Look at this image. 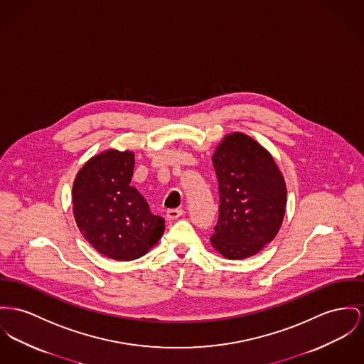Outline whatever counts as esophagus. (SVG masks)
<instances>
[{
    "label": "esophagus",
    "mask_w": 364,
    "mask_h": 364,
    "mask_svg": "<svg viewBox=\"0 0 364 364\" xmlns=\"http://www.w3.org/2000/svg\"><path fill=\"white\" fill-rule=\"evenodd\" d=\"M181 215H183V210L182 208H173V210H168L167 211V219H170V220L178 219Z\"/></svg>",
    "instance_id": "1"
}]
</instances>
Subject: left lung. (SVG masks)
Wrapping results in <instances>:
<instances>
[{
	"label": "left lung",
	"instance_id": "8db88e82",
	"mask_svg": "<svg viewBox=\"0 0 364 364\" xmlns=\"http://www.w3.org/2000/svg\"><path fill=\"white\" fill-rule=\"evenodd\" d=\"M213 164L219 218L211 244L228 259L255 255L282 226L287 203L284 178L267 149L242 132L223 138Z\"/></svg>",
	"mask_w": 364,
	"mask_h": 364
}]
</instances>
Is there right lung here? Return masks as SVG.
Returning a JSON list of instances; mask_svg holds the SVG:
<instances>
[{"label":"right lung","mask_w":364,"mask_h":364,"mask_svg":"<svg viewBox=\"0 0 364 364\" xmlns=\"http://www.w3.org/2000/svg\"><path fill=\"white\" fill-rule=\"evenodd\" d=\"M135 157L129 150L99 153L78 171L73 214L85 240L116 261L136 259L164 233V219L153 215L144 196L129 185Z\"/></svg>","instance_id":"1"}]
</instances>
